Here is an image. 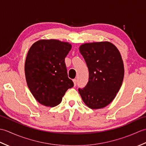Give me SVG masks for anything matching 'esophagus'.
Here are the masks:
<instances>
[{"mask_svg":"<svg viewBox=\"0 0 146 146\" xmlns=\"http://www.w3.org/2000/svg\"><path fill=\"white\" fill-rule=\"evenodd\" d=\"M73 83H74V86H76V83H77V80H76V79H74V80H73Z\"/></svg>","mask_w":146,"mask_h":146,"instance_id":"obj_1","label":"esophagus"}]
</instances>
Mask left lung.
<instances>
[{
  "label": "left lung",
  "instance_id": "obj_1",
  "mask_svg": "<svg viewBox=\"0 0 146 146\" xmlns=\"http://www.w3.org/2000/svg\"><path fill=\"white\" fill-rule=\"evenodd\" d=\"M80 53L89 71L88 82L79 94L92 109L105 107L113 101L122 86L124 67L119 49L108 41L85 43Z\"/></svg>",
  "mask_w": 146,
  "mask_h": 146
}]
</instances>
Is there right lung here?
Listing matches in <instances>:
<instances>
[{
    "label": "right lung",
    "mask_w": 146,
    "mask_h": 146,
    "mask_svg": "<svg viewBox=\"0 0 146 146\" xmlns=\"http://www.w3.org/2000/svg\"><path fill=\"white\" fill-rule=\"evenodd\" d=\"M71 49L69 42L41 39L31 46L25 62L27 86L39 104L53 107L74 84L68 77L64 59Z\"/></svg>",
    "instance_id": "right-lung-1"
}]
</instances>
